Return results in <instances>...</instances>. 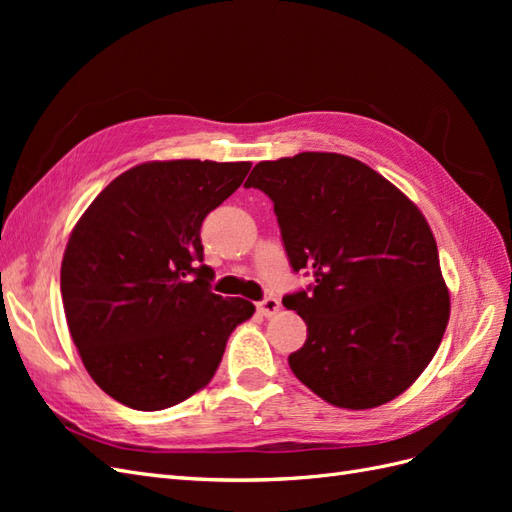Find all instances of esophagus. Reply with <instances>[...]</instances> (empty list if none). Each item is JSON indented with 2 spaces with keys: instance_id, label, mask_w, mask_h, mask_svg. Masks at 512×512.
<instances>
[{
  "instance_id": "1",
  "label": "esophagus",
  "mask_w": 512,
  "mask_h": 512,
  "mask_svg": "<svg viewBox=\"0 0 512 512\" xmlns=\"http://www.w3.org/2000/svg\"><path fill=\"white\" fill-rule=\"evenodd\" d=\"M258 312H260L262 316H273V314L280 312V301H277L275 297L262 299V301L258 303Z\"/></svg>"
}]
</instances>
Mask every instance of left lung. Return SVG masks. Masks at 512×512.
I'll return each instance as SVG.
<instances>
[{
	"label": "left lung",
	"instance_id": "left-lung-1",
	"mask_svg": "<svg viewBox=\"0 0 512 512\" xmlns=\"http://www.w3.org/2000/svg\"><path fill=\"white\" fill-rule=\"evenodd\" d=\"M273 200L294 271L314 275L284 307L307 324L292 374L331 406L367 410L404 393L451 314L438 245L412 200L367 164L303 151L245 181Z\"/></svg>",
	"mask_w": 512,
	"mask_h": 512
}]
</instances>
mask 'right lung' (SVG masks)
Instances as JSON below:
<instances>
[{
  "label": "right lung",
  "instance_id": "right-lung-1",
  "mask_svg": "<svg viewBox=\"0 0 512 512\" xmlns=\"http://www.w3.org/2000/svg\"><path fill=\"white\" fill-rule=\"evenodd\" d=\"M250 162H145L113 179L76 222L61 260L68 329L89 376L119 404L156 412L198 393L237 324L256 312L222 299L200 226Z\"/></svg>",
  "mask_w": 512,
  "mask_h": 512
}]
</instances>
